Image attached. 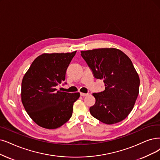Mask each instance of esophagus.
<instances>
[{
  "label": "esophagus",
  "instance_id": "34e87169",
  "mask_svg": "<svg viewBox=\"0 0 160 160\" xmlns=\"http://www.w3.org/2000/svg\"><path fill=\"white\" fill-rule=\"evenodd\" d=\"M88 93H83V92H81V97H86V96H88Z\"/></svg>",
  "mask_w": 160,
  "mask_h": 160
}]
</instances>
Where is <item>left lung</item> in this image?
I'll use <instances>...</instances> for the list:
<instances>
[{"mask_svg":"<svg viewBox=\"0 0 160 160\" xmlns=\"http://www.w3.org/2000/svg\"><path fill=\"white\" fill-rule=\"evenodd\" d=\"M95 78L103 79L105 90L93 93L92 116L108 125L125 119L132 111L139 93L140 79L130 58L115 48L81 51Z\"/></svg>","mask_w":160,"mask_h":160,"instance_id":"1","label":"left lung"}]
</instances>
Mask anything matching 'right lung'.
I'll list each match as a JSON object with an SVG mask.
<instances>
[{
	"mask_svg": "<svg viewBox=\"0 0 160 160\" xmlns=\"http://www.w3.org/2000/svg\"><path fill=\"white\" fill-rule=\"evenodd\" d=\"M76 52L44 53L37 57L23 76L22 104L32 120L43 128H58L72 116L73 103L80 93L57 91L56 86L65 81Z\"/></svg>",
	"mask_w": 160,
	"mask_h": 160,
	"instance_id": "obj_1",
	"label": "right lung"
}]
</instances>
